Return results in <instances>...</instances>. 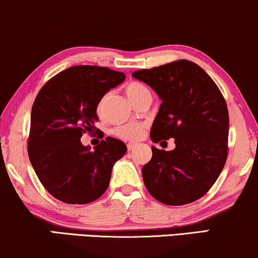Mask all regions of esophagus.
I'll use <instances>...</instances> for the list:
<instances>
[{"mask_svg": "<svg viewBox=\"0 0 258 258\" xmlns=\"http://www.w3.org/2000/svg\"><path fill=\"white\" fill-rule=\"evenodd\" d=\"M126 147H128V150H129V151H133V150L136 148V144H135V143H129Z\"/></svg>", "mask_w": 258, "mask_h": 258, "instance_id": "1", "label": "esophagus"}]
</instances>
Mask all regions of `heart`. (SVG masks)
<instances>
[{
  "label": "heart",
  "instance_id": "obj_1",
  "mask_svg": "<svg viewBox=\"0 0 258 258\" xmlns=\"http://www.w3.org/2000/svg\"><path fill=\"white\" fill-rule=\"evenodd\" d=\"M124 91L129 100L133 102L134 104H140L143 101H151V91L146 84L140 82V81H130L124 86ZM109 94H105L98 100L96 104V111L98 115H102L104 111L105 102ZM114 134L119 139L125 141H137L143 136L144 128L141 124H136V123H128V124H122L116 126L114 129Z\"/></svg>",
  "mask_w": 258,
  "mask_h": 258
}]
</instances>
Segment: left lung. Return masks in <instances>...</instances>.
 <instances>
[{"instance_id": "left-lung-1", "label": "left lung", "mask_w": 258, "mask_h": 258, "mask_svg": "<svg viewBox=\"0 0 258 258\" xmlns=\"http://www.w3.org/2000/svg\"><path fill=\"white\" fill-rule=\"evenodd\" d=\"M133 77L162 100L150 130L154 143L175 139V149L151 147L142 168L150 195L168 206L195 202L214 185L227 162L229 114L211 77L188 59L142 69ZM167 142V141H164Z\"/></svg>"}]
</instances>
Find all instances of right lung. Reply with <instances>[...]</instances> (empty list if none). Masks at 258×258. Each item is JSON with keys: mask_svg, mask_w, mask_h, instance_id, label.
<instances>
[{"mask_svg": "<svg viewBox=\"0 0 258 258\" xmlns=\"http://www.w3.org/2000/svg\"><path fill=\"white\" fill-rule=\"evenodd\" d=\"M124 80V74L105 67L75 66L38 91L31 108L28 155L40 182L55 199L87 204L107 190L125 144L107 137L90 150L81 137L95 129L98 100Z\"/></svg>", "mask_w": 258, "mask_h": 258, "instance_id": "obj_1", "label": "right lung"}]
</instances>
